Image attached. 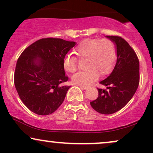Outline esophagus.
<instances>
[{"label":"esophagus","instance_id":"obj_1","mask_svg":"<svg viewBox=\"0 0 153 153\" xmlns=\"http://www.w3.org/2000/svg\"><path fill=\"white\" fill-rule=\"evenodd\" d=\"M79 86L80 88H82V89H87L88 88V86H87V85H79Z\"/></svg>","mask_w":153,"mask_h":153}]
</instances>
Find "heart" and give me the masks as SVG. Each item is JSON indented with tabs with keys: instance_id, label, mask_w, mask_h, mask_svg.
<instances>
[{
	"instance_id": "b5f03b06",
	"label": "heart",
	"mask_w": 153,
	"mask_h": 153,
	"mask_svg": "<svg viewBox=\"0 0 153 153\" xmlns=\"http://www.w3.org/2000/svg\"><path fill=\"white\" fill-rule=\"evenodd\" d=\"M77 56L80 59H87L86 67L88 69L80 71L73 75L75 83L88 85L99 76V73L105 74L111 69L116 57V49L114 43L108 39H86L75 49ZM78 57L66 55L63 59L65 70L69 73H75L78 67Z\"/></svg>"
}]
</instances>
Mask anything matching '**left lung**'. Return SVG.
Instances as JSON below:
<instances>
[{"mask_svg": "<svg viewBox=\"0 0 153 153\" xmlns=\"http://www.w3.org/2000/svg\"><path fill=\"white\" fill-rule=\"evenodd\" d=\"M117 45V62L111 74L100 83L106 89L98 88L99 96L91 106L102 114H111L127 105L140 83V62L134 50L119 36H107Z\"/></svg>", "mask_w": 153, "mask_h": 153, "instance_id": "8db88e82", "label": "left lung"}]
</instances>
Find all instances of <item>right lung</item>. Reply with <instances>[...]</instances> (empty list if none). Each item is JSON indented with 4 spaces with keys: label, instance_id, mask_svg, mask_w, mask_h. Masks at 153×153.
I'll use <instances>...</instances> for the list:
<instances>
[{
    "label": "right lung",
    "instance_id": "add662e5",
    "mask_svg": "<svg viewBox=\"0 0 153 153\" xmlns=\"http://www.w3.org/2000/svg\"><path fill=\"white\" fill-rule=\"evenodd\" d=\"M75 45V42L62 39L43 38L21 54L15 68L14 84L19 98L32 112L49 115L62 103L70 88L61 85L68 80L63 59Z\"/></svg>",
    "mask_w": 153,
    "mask_h": 153
}]
</instances>
